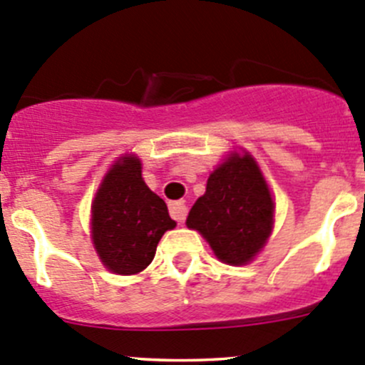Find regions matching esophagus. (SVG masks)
<instances>
[{"instance_id": "esophagus-1", "label": "esophagus", "mask_w": 365, "mask_h": 365, "mask_svg": "<svg viewBox=\"0 0 365 365\" xmlns=\"http://www.w3.org/2000/svg\"><path fill=\"white\" fill-rule=\"evenodd\" d=\"M170 215L175 222H185L186 215H188V206L185 200H177V202L170 204Z\"/></svg>"}]
</instances>
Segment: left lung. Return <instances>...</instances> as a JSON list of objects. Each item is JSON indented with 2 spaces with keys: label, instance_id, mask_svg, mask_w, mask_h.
<instances>
[{
  "label": "left lung",
  "instance_id": "1",
  "mask_svg": "<svg viewBox=\"0 0 365 365\" xmlns=\"http://www.w3.org/2000/svg\"><path fill=\"white\" fill-rule=\"evenodd\" d=\"M272 217V197L256 161L249 154H232L210 175L186 225L210 242L218 259L245 265L265 245Z\"/></svg>",
  "mask_w": 365,
  "mask_h": 365
}]
</instances>
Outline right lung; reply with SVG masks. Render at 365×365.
I'll return each mask as SVG.
<instances>
[{"mask_svg":"<svg viewBox=\"0 0 365 365\" xmlns=\"http://www.w3.org/2000/svg\"><path fill=\"white\" fill-rule=\"evenodd\" d=\"M91 215L100 259L123 276L147 269L165 231L175 227L165 200L145 185L136 155L114 163L100 185Z\"/></svg>","mask_w":365,"mask_h":365,"instance_id":"1","label":"right lung"}]
</instances>
